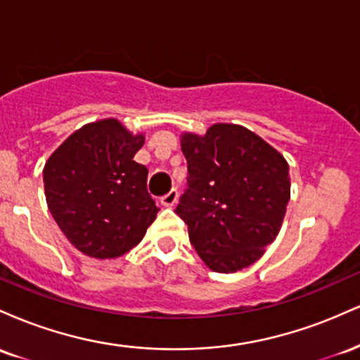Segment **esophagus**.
<instances>
[{"label": "esophagus", "instance_id": "34e87169", "mask_svg": "<svg viewBox=\"0 0 360 360\" xmlns=\"http://www.w3.org/2000/svg\"><path fill=\"white\" fill-rule=\"evenodd\" d=\"M177 198H179V193H177V189H171L166 196L160 198V203L164 206H174L177 203Z\"/></svg>", "mask_w": 360, "mask_h": 360}]
</instances>
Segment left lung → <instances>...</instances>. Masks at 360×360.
Instances as JSON below:
<instances>
[{"label": "left lung", "mask_w": 360, "mask_h": 360, "mask_svg": "<svg viewBox=\"0 0 360 360\" xmlns=\"http://www.w3.org/2000/svg\"><path fill=\"white\" fill-rule=\"evenodd\" d=\"M188 189L176 213L214 272H237L278 237L289 201V166L254 131L217 123L200 137L183 134Z\"/></svg>", "instance_id": "obj_1"}]
</instances>
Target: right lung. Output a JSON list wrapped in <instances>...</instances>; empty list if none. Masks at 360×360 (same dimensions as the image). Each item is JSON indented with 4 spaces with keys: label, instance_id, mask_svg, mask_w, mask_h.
Segmentation results:
<instances>
[{
    "label": "right lung",
    "instance_id": "add662e5",
    "mask_svg": "<svg viewBox=\"0 0 360 360\" xmlns=\"http://www.w3.org/2000/svg\"><path fill=\"white\" fill-rule=\"evenodd\" d=\"M143 140L118 120H100L74 131L45 162L49 210L68 240L89 257L127 254L155 220L148 171L134 160Z\"/></svg>",
    "mask_w": 360,
    "mask_h": 360
}]
</instances>
